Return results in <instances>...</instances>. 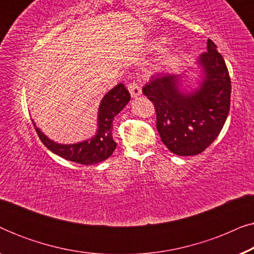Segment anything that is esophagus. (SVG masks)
<instances>
[{"label": "esophagus", "mask_w": 254, "mask_h": 254, "mask_svg": "<svg viewBox=\"0 0 254 254\" xmlns=\"http://www.w3.org/2000/svg\"><path fill=\"white\" fill-rule=\"evenodd\" d=\"M128 90H129L130 96L133 97V98H136V97H138L142 93L141 85L138 84L137 82H130L129 84H128Z\"/></svg>", "instance_id": "1"}]
</instances>
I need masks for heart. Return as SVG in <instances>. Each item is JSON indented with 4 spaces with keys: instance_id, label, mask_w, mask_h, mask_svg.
<instances>
[{
    "instance_id": "1",
    "label": "heart",
    "mask_w": 254,
    "mask_h": 254,
    "mask_svg": "<svg viewBox=\"0 0 254 254\" xmlns=\"http://www.w3.org/2000/svg\"><path fill=\"white\" fill-rule=\"evenodd\" d=\"M165 43H166L165 38H163V37L156 38V39L152 41V48H154V50H161V48L163 47V45H164ZM179 58H180V51L177 48V50L169 52V53H166L164 55L163 64L166 65H172V64H175L176 62H178Z\"/></svg>"
}]
</instances>
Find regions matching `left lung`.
Returning <instances> with one entry per match:
<instances>
[{
	"label": "left lung",
	"mask_w": 254,
	"mask_h": 254,
	"mask_svg": "<svg viewBox=\"0 0 254 254\" xmlns=\"http://www.w3.org/2000/svg\"><path fill=\"white\" fill-rule=\"evenodd\" d=\"M203 77L199 89L184 92L182 75H158L142 89L154 104L156 127L170 151L201 154L218 136L230 110L231 81L224 59L210 39L197 60Z\"/></svg>",
	"instance_id": "8db88e82"
}]
</instances>
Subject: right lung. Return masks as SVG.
Wrapping results in <instances>:
<instances>
[{"label":"right lung","instance_id":"right-lung-1","mask_svg":"<svg viewBox=\"0 0 254 254\" xmlns=\"http://www.w3.org/2000/svg\"><path fill=\"white\" fill-rule=\"evenodd\" d=\"M130 100V95L123 83L114 86L104 96L98 110V129L95 136L75 144H59L52 141L36 127L41 142L52 152L78 164L91 165L105 161L116 150L113 140V119ZM36 126V124H33Z\"/></svg>","mask_w":254,"mask_h":254}]
</instances>
